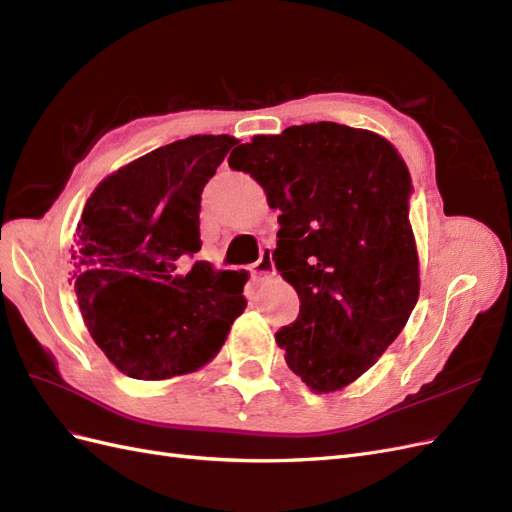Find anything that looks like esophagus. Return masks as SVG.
Here are the masks:
<instances>
[{
	"instance_id": "esophagus-1",
	"label": "esophagus",
	"mask_w": 512,
	"mask_h": 512,
	"mask_svg": "<svg viewBox=\"0 0 512 512\" xmlns=\"http://www.w3.org/2000/svg\"><path fill=\"white\" fill-rule=\"evenodd\" d=\"M252 275H254V280H265V277L275 275V265H273V258H271L269 250L260 254L258 262L252 267Z\"/></svg>"
}]
</instances>
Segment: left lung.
Listing matches in <instances>:
<instances>
[{"mask_svg":"<svg viewBox=\"0 0 512 512\" xmlns=\"http://www.w3.org/2000/svg\"><path fill=\"white\" fill-rule=\"evenodd\" d=\"M228 164L280 211L273 260L301 309L277 346L309 391H342L395 342L421 290L404 158L376 132L318 121L258 134Z\"/></svg>","mask_w":512,"mask_h":512,"instance_id":"1","label":"left lung"}]
</instances>
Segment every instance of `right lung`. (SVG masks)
<instances>
[{
	"label": "right lung",
	"mask_w": 512,
	"mask_h": 512,
	"mask_svg": "<svg viewBox=\"0 0 512 512\" xmlns=\"http://www.w3.org/2000/svg\"><path fill=\"white\" fill-rule=\"evenodd\" d=\"M228 134L175 141L104 177L72 247L83 322L121 374L166 380L215 359L247 305L245 273L213 271L200 250V192L232 145Z\"/></svg>",
	"instance_id": "add662e5"
}]
</instances>
